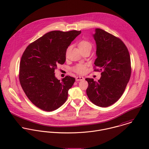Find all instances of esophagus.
I'll list each match as a JSON object with an SVG mask.
<instances>
[{"label": "esophagus", "instance_id": "1", "mask_svg": "<svg viewBox=\"0 0 149 149\" xmlns=\"http://www.w3.org/2000/svg\"><path fill=\"white\" fill-rule=\"evenodd\" d=\"M84 79V77H83V76H77L76 78V81H81V80H83Z\"/></svg>", "mask_w": 149, "mask_h": 149}]
</instances>
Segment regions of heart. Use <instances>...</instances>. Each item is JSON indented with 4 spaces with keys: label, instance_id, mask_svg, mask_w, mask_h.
<instances>
[{
    "label": "heart",
    "instance_id": "heart-1",
    "mask_svg": "<svg viewBox=\"0 0 149 149\" xmlns=\"http://www.w3.org/2000/svg\"><path fill=\"white\" fill-rule=\"evenodd\" d=\"M78 46L82 52L85 50L91 51L92 48V44L88 40H82L78 43ZM87 66L88 65L85 63H79L72 68V70L77 73L83 74L86 70Z\"/></svg>",
    "mask_w": 149,
    "mask_h": 149
}]
</instances>
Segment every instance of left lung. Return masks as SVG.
<instances>
[{
  "instance_id": "left-lung-1",
  "label": "left lung",
  "mask_w": 149,
  "mask_h": 149,
  "mask_svg": "<svg viewBox=\"0 0 149 149\" xmlns=\"http://www.w3.org/2000/svg\"><path fill=\"white\" fill-rule=\"evenodd\" d=\"M95 32L97 57L94 71L102 72V76L98 81L85 79L88 83L86 92L94 104L107 107L123 95L131 76V60L126 46L120 38L100 29H96Z\"/></svg>"
}]
</instances>
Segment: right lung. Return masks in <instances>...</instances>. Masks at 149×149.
I'll use <instances>...</instances> for the list:
<instances>
[{
  "instance_id": "1",
  "label": "right lung",
  "mask_w": 149,
  "mask_h": 149,
  "mask_svg": "<svg viewBox=\"0 0 149 149\" xmlns=\"http://www.w3.org/2000/svg\"><path fill=\"white\" fill-rule=\"evenodd\" d=\"M81 32H49L30 43L22 54L20 84L31 102L43 111L56 110L67 100L75 79L66 76L60 81L56 78L54 70L64 64L67 48Z\"/></svg>"
}]
</instances>
